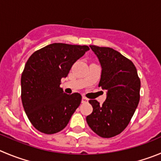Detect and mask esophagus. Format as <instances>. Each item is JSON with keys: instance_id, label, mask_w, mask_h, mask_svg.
I'll return each instance as SVG.
<instances>
[{"instance_id": "esophagus-1", "label": "esophagus", "mask_w": 161, "mask_h": 161, "mask_svg": "<svg viewBox=\"0 0 161 161\" xmlns=\"http://www.w3.org/2000/svg\"><path fill=\"white\" fill-rule=\"evenodd\" d=\"M88 103V98H86V97H82V103Z\"/></svg>"}]
</instances>
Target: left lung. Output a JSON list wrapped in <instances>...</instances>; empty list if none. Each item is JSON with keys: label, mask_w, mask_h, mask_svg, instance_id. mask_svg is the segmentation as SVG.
<instances>
[{"label": "left lung", "mask_w": 161, "mask_h": 161, "mask_svg": "<svg viewBox=\"0 0 161 161\" xmlns=\"http://www.w3.org/2000/svg\"><path fill=\"white\" fill-rule=\"evenodd\" d=\"M102 67L98 86L107 91L103 105L90 100L93 112L86 117L90 128L98 136L120 134L130 123L140 101L141 81L131 60L110 47L90 46Z\"/></svg>", "instance_id": "left-lung-1"}]
</instances>
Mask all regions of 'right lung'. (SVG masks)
I'll return each instance as SVG.
<instances>
[{
    "instance_id": "add662e5",
    "label": "right lung",
    "mask_w": 161,
    "mask_h": 161,
    "mask_svg": "<svg viewBox=\"0 0 161 161\" xmlns=\"http://www.w3.org/2000/svg\"><path fill=\"white\" fill-rule=\"evenodd\" d=\"M88 50L86 45L55 43L35 52L27 61L21 75L22 104L32 125L41 133L64 130L80 105V94H67L59 86Z\"/></svg>"
}]
</instances>
